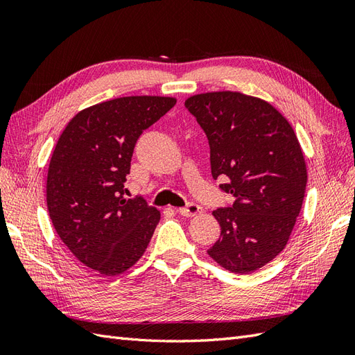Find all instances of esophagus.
Returning a JSON list of instances; mask_svg holds the SVG:
<instances>
[{
    "instance_id": "obj_1",
    "label": "esophagus",
    "mask_w": 355,
    "mask_h": 355,
    "mask_svg": "<svg viewBox=\"0 0 355 355\" xmlns=\"http://www.w3.org/2000/svg\"><path fill=\"white\" fill-rule=\"evenodd\" d=\"M178 211L182 214V216L191 218V216H196V214H200L202 211V209L196 202H188L185 207H180Z\"/></svg>"
}]
</instances>
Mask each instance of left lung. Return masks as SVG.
I'll use <instances>...</instances> for the list:
<instances>
[{"mask_svg": "<svg viewBox=\"0 0 355 355\" xmlns=\"http://www.w3.org/2000/svg\"><path fill=\"white\" fill-rule=\"evenodd\" d=\"M187 110L207 136L211 176L234 197L213 216L220 237L207 253L225 270L249 274L283 252L299 216L306 166L292 125L268 102L239 92L191 96Z\"/></svg>", "mask_w": 355, "mask_h": 355, "instance_id": "1", "label": "left lung"}]
</instances>
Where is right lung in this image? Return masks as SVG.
Here are the masks:
<instances>
[{
	"label": "right lung",
	"instance_id": "right-lung-1",
	"mask_svg": "<svg viewBox=\"0 0 355 355\" xmlns=\"http://www.w3.org/2000/svg\"><path fill=\"white\" fill-rule=\"evenodd\" d=\"M176 99L128 96L93 105L62 132L47 175V207L60 240L85 266L116 275L145 253L159 211L124 198L139 136Z\"/></svg>",
	"mask_w": 355,
	"mask_h": 355
}]
</instances>
